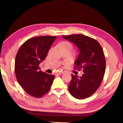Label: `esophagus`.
Returning a JSON list of instances; mask_svg holds the SVG:
<instances>
[{"label": "esophagus", "instance_id": "1", "mask_svg": "<svg viewBox=\"0 0 123 123\" xmlns=\"http://www.w3.org/2000/svg\"><path fill=\"white\" fill-rule=\"evenodd\" d=\"M63 73H64L63 72H57V73H56V74L58 75H61V74H63Z\"/></svg>", "mask_w": 123, "mask_h": 123}]
</instances>
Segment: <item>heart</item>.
<instances>
[{
	"label": "heart",
	"mask_w": 123,
	"mask_h": 123,
	"mask_svg": "<svg viewBox=\"0 0 123 123\" xmlns=\"http://www.w3.org/2000/svg\"><path fill=\"white\" fill-rule=\"evenodd\" d=\"M60 47H67L69 48H72V44L70 42L68 41H64L62 42V43H60Z\"/></svg>",
	"instance_id": "1"
}]
</instances>
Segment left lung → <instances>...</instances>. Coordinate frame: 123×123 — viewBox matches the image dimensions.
Returning <instances> with one entry per match:
<instances>
[{
  "label": "left lung",
  "instance_id": "8db88e82",
  "mask_svg": "<svg viewBox=\"0 0 123 123\" xmlns=\"http://www.w3.org/2000/svg\"><path fill=\"white\" fill-rule=\"evenodd\" d=\"M74 43L80 53L75 62L74 69H83L82 76L72 75L68 89L73 97L78 99L87 98L97 91L100 86L106 68L103 49L95 39L82 34L62 36Z\"/></svg>",
  "mask_w": 123,
  "mask_h": 123
}]
</instances>
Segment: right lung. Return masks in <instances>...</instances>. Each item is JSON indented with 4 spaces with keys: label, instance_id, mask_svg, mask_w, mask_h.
<instances>
[{
    "label": "right lung",
    "instance_id": "obj_1",
    "mask_svg": "<svg viewBox=\"0 0 123 123\" xmlns=\"http://www.w3.org/2000/svg\"><path fill=\"white\" fill-rule=\"evenodd\" d=\"M57 36H42L26 41L17 53L14 69L18 82L24 91L35 98L48 92L55 75L43 72L39 64L47 57Z\"/></svg>",
    "mask_w": 123,
    "mask_h": 123
}]
</instances>
